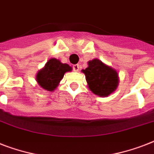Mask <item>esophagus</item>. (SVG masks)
I'll return each mask as SVG.
<instances>
[{"instance_id":"esophagus-1","label":"esophagus","mask_w":154,"mask_h":154,"mask_svg":"<svg viewBox=\"0 0 154 154\" xmlns=\"http://www.w3.org/2000/svg\"><path fill=\"white\" fill-rule=\"evenodd\" d=\"M80 65H72V69H73V71H75V72H77L78 70H79L80 67H79Z\"/></svg>"}]
</instances>
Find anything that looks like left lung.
<instances>
[{
	"instance_id": "left-lung-1",
	"label": "left lung",
	"mask_w": 154,
	"mask_h": 154,
	"mask_svg": "<svg viewBox=\"0 0 154 154\" xmlns=\"http://www.w3.org/2000/svg\"><path fill=\"white\" fill-rule=\"evenodd\" d=\"M89 89L100 97H107L117 89L118 75L112 68L98 59L89 61V67L82 70Z\"/></svg>"
}]
</instances>
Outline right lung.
<instances>
[{
    "label": "right lung",
    "instance_id": "right-lung-1",
    "mask_svg": "<svg viewBox=\"0 0 154 154\" xmlns=\"http://www.w3.org/2000/svg\"><path fill=\"white\" fill-rule=\"evenodd\" d=\"M72 68L67 64H63L56 58H52L40 70L37 75V82L42 88L53 91L57 87L64 77L65 72L71 71Z\"/></svg>",
    "mask_w": 154,
    "mask_h": 154
}]
</instances>
